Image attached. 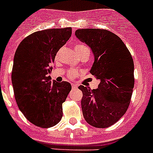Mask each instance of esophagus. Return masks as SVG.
<instances>
[{
    "label": "esophagus",
    "mask_w": 153,
    "mask_h": 153,
    "mask_svg": "<svg viewBox=\"0 0 153 153\" xmlns=\"http://www.w3.org/2000/svg\"><path fill=\"white\" fill-rule=\"evenodd\" d=\"M71 87H72V89H74L78 87V85L74 84V83H71Z\"/></svg>",
    "instance_id": "1"
}]
</instances>
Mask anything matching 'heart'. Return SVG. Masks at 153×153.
<instances>
[{
    "instance_id": "b5f03b06",
    "label": "heart",
    "mask_w": 153,
    "mask_h": 153,
    "mask_svg": "<svg viewBox=\"0 0 153 153\" xmlns=\"http://www.w3.org/2000/svg\"><path fill=\"white\" fill-rule=\"evenodd\" d=\"M86 48H88V47H85V45L82 44H78L74 47V50H75L77 53H79L81 52L82 50ZM78 74H79V72H78L76 70H70L68 71V76L69 78H74V77H76L77 75H78Z\"/></svg>"
}]
</instances>
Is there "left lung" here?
Masks as SVG:
<instances>
[{
  "mask_svg": "<svg viewBox=\"0 0 153 153\" xmlns=\"http://www.w3.org/2000/svg\"><path fill=\"white\" fill-rule=\"evenodd\" d=\"M75 36L92 49L95 61L90 72L100 80L96 89L79 86L83 117L95 128H108L130 104L134 84L131 54L120 37L106 29H78Z\"/></svg>",
  "mask_w": 153,
  "mask_h": 153,
  "instance_id": "obj_1",
  "label": "left lung"
}]
</instances>
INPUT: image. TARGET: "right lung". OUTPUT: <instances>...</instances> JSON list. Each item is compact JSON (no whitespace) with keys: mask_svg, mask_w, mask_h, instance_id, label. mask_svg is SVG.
<instances>
[{"mask_svg":"<svg viewBox=\"0 0 153 153\" xmlns=\"http://www.w3.org/2000/svg\"><path fill=\"white\" fill-rule=\"evenodd\" d=\"M71 36V27L37 31L25 37L15 52L11 72L15 100L25 118L37 127L51 128L62 118V103L71 85L51 82L47 74Z\"/></svg>","mask_w":153,"mask_h":153,"instance_id":"add662e5","label":"right lung"}]
</instances>
